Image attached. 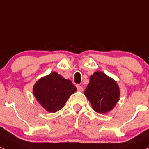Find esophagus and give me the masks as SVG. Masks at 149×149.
Returning <instances> with one entry per match:
<instances>
[{"instance_id": "1", "label": "esophagus", "mask_w": 149, "mask_h": 149, "mask_svg": "<svg viewBox=\"0 0 149 149\" xmlns=\"http://www.w3.org/2000/svg\"><path fill=\"white\" fill-rule=\"evenodd\" d=\"M76 88L78 89V91H80V92H82L83 91V88L80 85H76Z\"/></svg>"}]
</instances>
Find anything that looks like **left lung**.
I'll use <instances>...</instances> for the list:
<instances>
[{"label":"left lung","instance_id":"8db88e82","mask_svg":"<svg viewBox=\"0 0 149 149\" xmlns=\"http://www.w3.org/2000/svg\"><path fill=\"white\" fill-rule=\"evenodd\" d=\"M92 108L98 113H107L119 101L120 91L116 81L101 71H96L89 78L85 90Z\"/></svg>","mask_w":149,"mask_h":149}]
</instances>
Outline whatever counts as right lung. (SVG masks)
I'll return each mask as SVG.
<instances>
[{
    "label": "right lung",
    "mask_w": 149,
    "mask_h": 149,
    "mask_svg": "<svg viewBox=\"0 0 149 149\" xmlns=\"http://www.w3.org/2000/svg\"><path fill=\"white\" fill-rule=\"evenodd\" d=\"M76 87L71 80L65 79L57 72L42 77L35 84L33 94L37 101L49 112H55L64 106Z\"/></svg>",
    "instance_id": "right-lung-1"
}]
</instances>
